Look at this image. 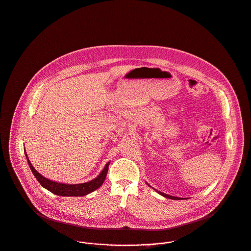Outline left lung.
Here are the masks:
<instances>
[{
	"mask_svg": "<svg viewBox=\"0 0 251 251\" xmlns=\"http://www.w3.org/2000/svg\"><path fill=\"white\" fill-rule=\"evenodd\" d=\"M158 194H160L161 196H163V197H165V198H167V199H171V200H180L179 198H176V197H172V196H168V195H166V194H163V193H161V192H157Z\"/></svg>",
	"mask_w": 251,
	"mask_h": 251,
	"instance_id": "8db88e82",
	"label": "left lung"
}]
</instances>
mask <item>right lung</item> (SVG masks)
Listing matches in <instances>:
<instances>
[{
    "label": "right lung",
    "mask_w": 251,
    "mask_h": 251,
    "mask_svg": "<svg viewBox=\"0 0 251 251\" xmlns=\"http://www.w3.org/2000/svg\"><path fill=\"white\" fill-rule=\"evenodd\" d=\"M25 154H26V152H25ZM26 157H27V154H26ZM27 161H28L29 167H30L33 175L38 180V182L41 184V186L44 187L46 190L50 191V193H52L56 196H61V197H82V196H86V195L96 191L104 182L107 171H108V165H109V162H108L104 166L101 173L96 179H94L90 182H87V183H84V184L66 185V184L52 182V181L43 177L40 173H38L35 170V168L30 163L28 157H27Z\"/></svg>",
    "instance_id": "add662e5"
}]
</instances>
